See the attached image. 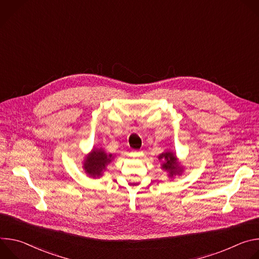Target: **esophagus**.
I'll list each match as a JSON object with an SVG mask.
<instances>
[{
  "label": "esophagus",
  "mask_w": 259,
  "mask_h": 259,
  "mask_svg": "<svg viewBox=\"0 0 259 259\" xmlns=\"http://www.w3.org/2000/svg\"><path fill=\"white\" fill-rule=\"evenodd\" d=\"M139 154H140V151H137V150H133V151H132V155H133L134 157L139 156Z\"/></svg>",
  "instance_id": "esophagus-1"
}]
</instances>
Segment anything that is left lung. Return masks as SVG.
Instances as JSON below:
<instances>
[{"label":"left lung","instance_id":"left-lung-1","mask_svg":"<svg viewBox=\"0 0 259 259\" xmlns=\"http://www.w3.org/2000/svg\"><path fill=\"white\" fill-rule=\"evenodd\" d=\"M159 160H163L162 168L169 173L170 177H173L175 175H180L182 173V168L177 162L176 156L172 152L168 151L161 154L159 156Z\"/></svg>","mask_w":259,"mask_h":259}]
</instances>
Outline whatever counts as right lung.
<instances>
[{
    "mask_svg": "<svg viewBox=\"0 0 259 259\" xmlns=\"http://www.w3.org/2000/svg\"><path fill=\"white\" fill-rule=\"evenodd\" d=\"M113 158L112 154L107 155L102 149H93L84 160V170L90 177H100Z\"/></svg>",
    "mask_w": 259,
    "mask_h": 259,
    "instance_id": "add662e5",
    "label": "right lung"
}]
</instances>
